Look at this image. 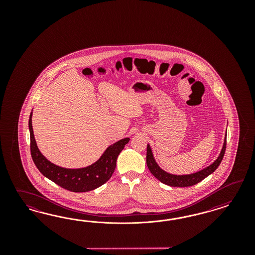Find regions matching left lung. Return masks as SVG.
Here are the masks:
<instances>
[{
    "label": "left lung",
    "mask_w": 255,
    "mask_h": 255,
    "mask_svg": "<svg viewBox=\"0 0 255 255\" xmlns=\"http://www.w3.org/2000/svg\"><path fill=\"white\" fill-rule=\"evenodd\" d=\"M226 148V134L224 138V147L222 148V151L219 155L218 159L213 163H211L209 166L206 167L205 169L198 171L196 173H193L191 175H183V176H177L172 175L165 171L161 169L159 165L155 162L153 155L151 152V148L149 145L147 146V165L150 173L154 176L155 178L159 179L163 184L172 186V187H189V186L195 185L198 182L202 181L204 178H207L210 174H212L218 168L220 163L223 161L224 152Z\"/></svg>",
    "instance_id": "1"
}]
</instances>
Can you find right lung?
I'll return each mask as SVG.
<instances>
[{"label":"right lung","mask_w":255,"mask_h":255,"mask_svg":"<svg viewBox=\"0 0 255 255\" xmlns=\"http://www.w3.org/2000/svg\"><path fill=\"white\" fill-rule=\"evenodd\" d=\"M31 114L32 113L29 120L31 158L39 171L46 178L63 189L74 193L93 191L105 184L111 178L116 168L117 158L130 138L122 139L108 147L100 159L90 166L79 169L62 168L47 161L39 151L32 131Z\"/></svg>","instance_id":"1"}]
</instances>
